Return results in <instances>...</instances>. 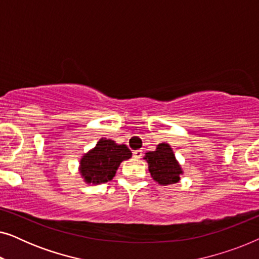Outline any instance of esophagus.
Instances as JSON below:
<instances>
[{"instance_id": "esophagus-1", "label": "esophagus", "mask_w": 259, "mask_h": 259, "mask_svg": "<svg viewBox=\"0 0 259 259\" xmlns=\"http://www.w3.org/2000/svg\"><path fill=\"white\" fill-rule=\"evenodd\" d=\"M133 157L136 159H140L141 157H143V151L141 150H137L133 152Z\"/></svg>"}]
</instances>
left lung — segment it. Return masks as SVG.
<instances>
[{
	"label": "left lung",
	"mask_w": 259,
	"mask_h": 259,
	"mask_svg": "<svg viewBox=\"0 0 259 259\" xmlns=\"http://www.w3.org/2000/svg\"><path fill=\"white\" fill-rule=\"evenodd\" d=\"M144 159L147 161L151 177L159 185L167 186L180 182L184 171L169 144H158L154 151L145 153Z\"/></svg>",
	"instance_id": "1"
}]
</instances>
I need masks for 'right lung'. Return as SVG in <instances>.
Segmentation results:
<instances>
[{"instance_id": "1", "label": "right lung", "mask_w": 259, "mask_h": 259, "mask_svg": "<svg viewBox=\"0 0 259 259\" xmlns=\"http://www.w3.org/2000/svg\"><path fill=\"white\" fill-rule=\"evenodd\" d=\"M132 157L126 145L101 138L97 145L80 158L79 173L86 184L98 185L114 178L120 164Z\"/></svg>"}]
</instances>
